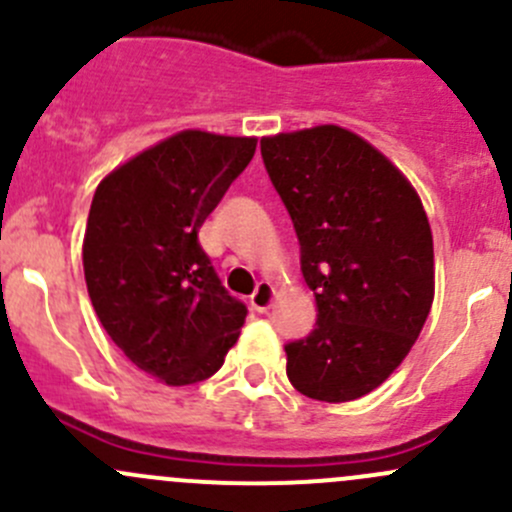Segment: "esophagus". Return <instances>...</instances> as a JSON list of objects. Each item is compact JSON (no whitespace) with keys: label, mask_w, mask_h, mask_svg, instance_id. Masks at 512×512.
Segmentation results:
<instances>
[{"label":"esophagus","mask_w":512,"mask_h":512,"mask_svg":"<svg viewBox=\"0 0 512 512\" xmlns=\"http://www.w3.org/2000/svg\"><path fill=\"white\" fill-rule=\"evenodd\" d=\"M272 299H275V287L270 282H260L255 292H252L250 304L255 312H267L272 307Z\"/></svg>","instance_id":"1"}]
</instances>
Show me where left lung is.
I'll return each mask as SVG.
<instances>
[{
  "instance_id": "1",
  "label": "left lung",
  "mask_w": 512,
  "mask_h": 512,
  "mask_svg": "<svg viewBox=\"0 0 512 512\" xmlns=\"http://www.w3.org/2000/svg\"><path fill=\"white\" fill-rule=\"evenodd\" d=\"M262 160L299 240L317 327L285 344L299 394L329 404L384 384L433 302V237L421 198L371 143L339 126L262 138Z\"/></svg>"
}]
</instances>
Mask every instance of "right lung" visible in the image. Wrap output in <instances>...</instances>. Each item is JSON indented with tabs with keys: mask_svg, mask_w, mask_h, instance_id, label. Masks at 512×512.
<instances>
[{
	"mask_svg": "<svg viewBox=\"0 0 512 512\" xmlns=\"http://www.w3.org/2000/svg\"><path fill=\"white\" fill-rule=\"evenodd\" d=\"M257 138L180 131L101 180L84 235V275L108 337L168 386L213 376L247 307L198 242Z\"/></svg>",
	"mask_w": 512,
	"mask_h": 512,
	"instance_id": "add662e5",
	"label": "right lung"
}]
</instances>
